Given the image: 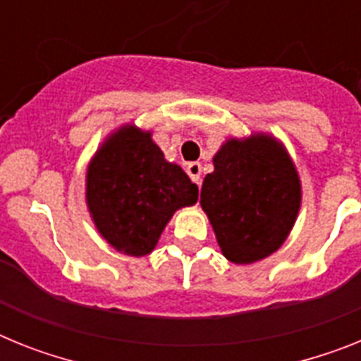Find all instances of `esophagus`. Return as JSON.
I'll use <instances>...</instances> for the list:
<instances>
[{
	"label": "esophagus",
	"instance_id": "1",
	"mask_svg": "<svg viewBox=\"0 0 361 361\" xmlns=\"http://www.w3.org/2000/svg\"><path fill=\"white\" fill-rule=\"evenodd\" d=\"M186 171L193 183L200 184V180H202V178H200V175H202V166H200V162H190V164L186 166Z\"/></svg>",
	"mask_w": 361,
	"mask_h": 361
}]
</instances>
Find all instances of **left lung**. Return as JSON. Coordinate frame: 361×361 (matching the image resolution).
<instances>
[{
  "label": "left lung",
  "instance_id": "left-lung-1",
  "mask_svg": "<svg viewBox=\"0 0 361 361\" xmlns=\"http://www.w3.org/2000/svg\"><path fill=\"white\" fill-rule=\"evenodd\" d=\"M200 206L229 262L253 264L288 238L302 190L296 168L276 139L264 133L229 139L213 157Z\"/></svg>",
  "mask_w": 361,
  "mask_h": 361
}]
</instances>
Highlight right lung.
<instances>
[{
  "instance_id": "1",
  "label": "right lung",
  "mask_w": 361,
  "mask_h": 361,
  "mask_svg": "<svg viewBox=\"0 0 361 361\" xmlns=\"http://www.w3.org/2000/svg\"><path fill=\"white\" fill-rule=\"evenodd\" d=\"M199 199L183 168L164 159L152 133L123 126L101 146L86 171V204L111 247L145 257L178 208Z\"/></svg>"
}]
</instances>
